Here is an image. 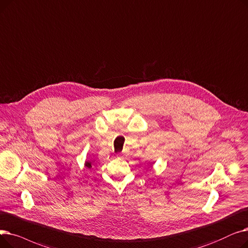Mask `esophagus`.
<instances>
[{
  "instance_id": "esophagus-1",
  "label": "esophagus",
  "mask_w": 248,
  "mask_h": 248,
  "mask_svg": "<svg viewBox=\"0 0 248 248\" xmlns=\"http://www.w3.org/2000/svg\"><path fill=\"white\" fill-rule=\"evenodd\" d=\"M117 156H119V157H122V156H123V155H122V153H119V155H117Z\"/></svg>"
}]
</instances>
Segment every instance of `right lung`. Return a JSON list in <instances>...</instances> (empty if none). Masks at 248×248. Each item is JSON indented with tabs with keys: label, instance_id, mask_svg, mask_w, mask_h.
Listing matches in <instances>:
<instances>
[{
	"label": "right lung",
	"instance_id": "add662e5",
	"mask_svg": "<svg viewBox=\"0 0 248 248\" xmlns=\"http://www.w3.org/2000/svg\"><path fill=\"white\" fill-rule=\"evenodd\" d=\"M86 167H87V168H91V167H92V164H91V162L87 161V162H86Z\"/></svg>",
	"mask_w": 248,
	"mask_h": 248
}]
</instances>
